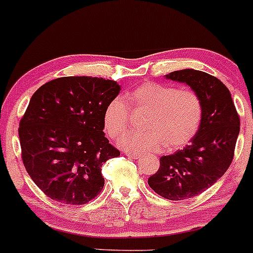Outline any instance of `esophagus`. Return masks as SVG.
Listing matches in <instances>:
<instances>
[{
	"mask_svg": "<svg viewBox=\"0 0 253 253\" xmlns=\"http://www.w3.org/2000/svg\"><path fill=\"white\" fill-rule=\"evenodd\" d=\"M126 156H128L129 158L138 159L139 157H141V154H138V153H134V152H126Z\"/></svg>",
	"mask_w": 253,
	"mask_h": 253,
	"instance_id": "esophagus-1",
	"label": "esophagus"
}]
</instances>
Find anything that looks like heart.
<instances>
[{"label":"heart","instance_id":"1","mask_svg":"<svg viewBox=\"0 0 253 253\" xmlns=\"http://www.w3.org/2000/svg\"><path fill=\"white\" fill-rule=\"evenodd\" d=\"M128 102L137 112L147 114L141 133H128L120 141L121 148L134 153L178 149L185 146L199 129L203 119V102L193 89H174L159 83H144L128 95ZM129 110L116 97L106 106L104 125L111 138L127 131Z\"/></svg>","mask_w":253,"mask_h":253}]
</instances>
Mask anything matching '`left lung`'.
<instances>
[{"mask_svg":"<svg viewBox=\"0 0 253 253\" xmlns=\"http://www.w3.org/2000/svg\"><path fill=\"white\" fill-rule=\"evenodd\" d=\"M167 79L189 85L203 102L199 129L183 149L159 159V169L148 185L169 200H183L202 194L214 185L231 164L240 116L229 89L217 78L194 69L176 70Z\"/></svg>","mask_w":253,"mask_h":253,"instance_id":"left-lung-1","label":"left lung"}]
</instances>
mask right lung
I'll use <instances>...</instances> for the list:
<instances>
[{
	"label": "right lung",
	"mask_w": 253,
	"mask_h": 253,
	"mask_svg": "<svg viewBox=\"0 0 253 253\" xmlns=\"http://www.w3.org/2000/svg\"><path fill=\"white\" fill-rule=\"evenodd\" d=\"M120 90L114 80L64 77L34 92L19 143L27 173L46 197L83 205L100 194L102 164L120 156L104 133V112Z\"/></svg>",
	"instance_id": "obj_1"
}]
</instances>
